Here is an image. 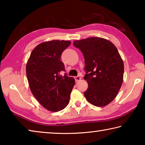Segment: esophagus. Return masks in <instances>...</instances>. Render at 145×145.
I'll use <instances>...</instances> for the list:
<instances>
[{
    "mask_svg": "<svg viewBox=\"0 0 145 145\" xmlns=\"http://www.w3.org/2000/svg\"><path fill=\"white\" fill-rule=\"evenodd\" d=\"M75 79L76 82H78V81H79L80 79H81V77H80V76H77V77H75Z\"/></svg>",
    "mask_w": 145,
    "mask_h": 145,
    "instance_id": "obj_1",
    "label": "esophagus"
}]
</instances>
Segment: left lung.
Wrapping results in <instances>:
<instances>
[{"instance_id": "left-lung-1", "label": "left lung", "mask_w": 145, "mask_h": 145, "mask_svg": "<svg viewBox=\"0 0 145 145\" xmlns=\"http://www.w3.org/2000/svg\"><path fill=\"white\" fill-rule=\"evenodd\" d=\"M73 45L84 57V78L88 84L86 99L95 106H105L116 98L123 79L124 65L118 49L99 37L74 41Z\"/></svg>"}]
</instances>
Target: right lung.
I'll use <instances>...</instances> for the list:
<instances>
[{
	"instance_id": "right-lung-1",
	"label": "right lung",
	"mask_w": 145,
	"mask_h": 145,
	"mask_svg": "<svg viewBox=\"0 0 145 145\" xmlns=\"http://www.w3.org/2000/svg\"><path fill=\"white\" fill-rule=\"evenodd\" d=\"M70 41L52 40L41 43L32 51L26 65V75L34 97L48 111L57 112L67 106L75 79L65 73L61 61Z\"/></svg>"
}]
</instances>
